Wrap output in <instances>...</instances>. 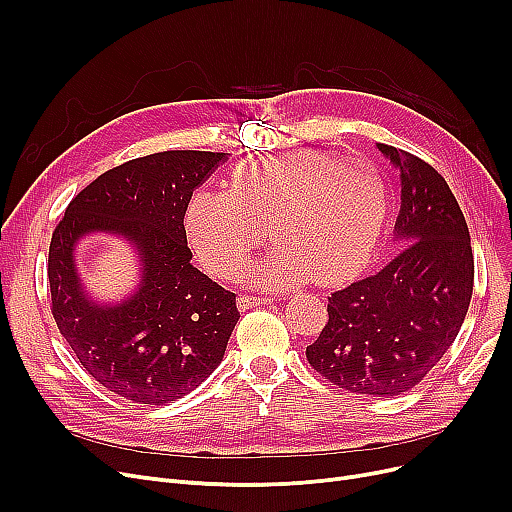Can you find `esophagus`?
I'll return each instance as SVG.
<instances>
[{
    "mask_svg": "<svg viewBox=\"0 0 512 512\" xmlns=\"http://www.w3.org/2000/svg\"><path fill=\"white\" fill-rule=\"evenodd\" d=\"M274 303L272 297H251V294H240L238 297V307L240 309H253L259 305H270Z\"/></svg>",
    "mask_w": 512,
    "mask_h": 512,
    "instance_id": "obj_1",
    "label": "esophagus"
}]
</instances>
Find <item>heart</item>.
Masks as SVG:
<instances>
[{
    "instance_id": "obj_1",
    "label": "heart",
    "mask_w": 512,
    "mask_h": 512,
    "mask_svg": "<svg viewBox=\"0 0 512 512\" xmlns=\"http://www.w3.org/2000/svg\"><path fill=\"white\" fill-rule=\"evenodd\" d=\"M388 211L386 174L371 161L301 149L238 166L228 191L199 188L186 207V230L207 270L230 280L272 224L280 245L251 270L255 286L288 288L309 278L336 286L371 259Z\"/></svg>"
}]
</instances>
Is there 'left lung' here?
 Masks as SVG:
<instances>
[{"instance_id": "obj_1", "label": "left lung", "mask_w": 512, "mask_h": 512, "mask_svg": "<svg viewBox=\"0 0 512 512\" xmlns=\"http://www.w3.org/2000/svg\"><path fill=\"white\" fill-rule=\"evenodd\" d=\"M400 172L394 238L378 274L328 297V324L307 346L315 371L338 388L398 396L432 371L459 334L473 292L465 215L446 180L413 153L378 143Z\"/></svg>"}]
</instances>
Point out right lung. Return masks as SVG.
<instances>
[{"mask_svg":"<svg viewBox=\"0 0 512 512\" xmlns=\"http://www.w3.org/2000/svg\"><path fill=\"white\" fill-rule=\"evenodd\" d=\"M228 153L161 151L107 170L66 207L49 245L53 319L78 363L137 405L195 390L224 359L240 317L236 294L191 263L184 213ZM114 233L138 249L142 282L118 304H97L75 270V245Z\"/></svg>","mask_w":512,"mask_h":512,"instance_id":"add662e5","label":"right lung"}]
</instances>
